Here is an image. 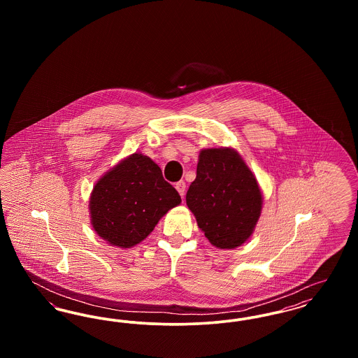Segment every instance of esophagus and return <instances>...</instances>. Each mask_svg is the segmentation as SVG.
I'll return each mask as SVG.
<instances>
[{"label":"esophagus","mask_w":358,"mask_h":358,"mask_svg":"<svg viewBox=\"0 0 358 358\" xmlns=\"http://www.w3.org/2000/svg\"><path fill=\"white\" fill-rule=\"evenodd\" d=\"M176 189L180 193V196L184 197L185 196V190H187V184L184 181H178V182H176Z\"/></svg>","instance_id":"obj_1"}]
</instances>
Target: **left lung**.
<instances>
[{
	"label": "left lung",
	"instance_id": "8db88e82",
	"mask_svg": "<svg viewBox=\"0 0 358 358\" xmlns=\"http://www.w3.org/2000/svg\"><path fill=\"white\" fill-rule=\"evenodd\" d=\"M187 205L212 245L232 250L254 234L263 196L254 173L235 149L212 148L200 152Z\"/></svg>",
	"mask_w": 358,
	"mask_h": 358
}]
</instances>
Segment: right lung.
<instances>
[{
    "label": "right lung",
    "mask_w": 358,
    "mask_h": 358,
    "mask_svg": "<svg viewBox=\"0 0 358 358\" xmlns=\"http://www.w3.org/2000/svg\"><path fill=\"white\" fill-rule=\"evenodd\" d=\"M181 204L152 158L134 153L102 176L91 192L94 231L108 244L130 248L153 232L159 219Z\"/></svg>",
    "instance_id": "obj_1"
}]
</instances>
